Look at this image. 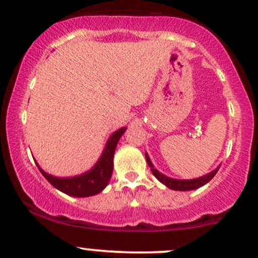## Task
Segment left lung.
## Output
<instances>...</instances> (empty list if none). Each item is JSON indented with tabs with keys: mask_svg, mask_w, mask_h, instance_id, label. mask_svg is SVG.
I'll return each mask as SVG.
<instances>
[{
	"mask_svg": "<svg viewBox=\"0 0 258 258\" xmlns=\"http://www.w3.org/2000/svg\"><path fill=\"white\" fill-rule=\"evenodd\" d=\"M145 159H147L149 167H150L153 174L156 176V179L159 180V181L162 182L163 185H166L167 187L170 188V190H174V191H191V190H196V188H200L203 185H206L207 182H209L210 180L215 176V174L218 173V170L220 168V166H219L218 168L214 169L213 172L208 173V174L203 175V176H200V178L180 180V179L169 178V176L162 174L160 170H157L156 168H155L153 162H151L150 157H149V155L147 153H145Z\"/></svg>",
	"mask_w": 258,
	"mask_h": 258,
	"instance_id": "8db88e82",
	"label": "left lung"
}]
</instances>
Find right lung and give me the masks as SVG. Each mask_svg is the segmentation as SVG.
Returning <instances> with one entry per match:
<instances>
[{
    "mask_svg": "<svg viewBox=\"0 0 258 258\" xmlns=\"http://www.w3.org/2000/svg\"><path fill=\"white\" fill-rule=\"evenodd\" d=\"M127 127H121L110 136L107 141L105 148L102 153L99 160L96 164L88 172L83 173L80 175L68 176V178H58L49 173H46L39 167L36 162L40 173L44 175L55 188L60 190L63 194L72 197H90L95 196L105 188V186L109 182L111 173H113V159L114 153L117 145V142L121 136L125 133Z\"/></svg>",
    "mask_w": 258,
    "mask_h": 258,
    "instance_id": "obj_1",
    "label": "right lung"
}]
</instances>
